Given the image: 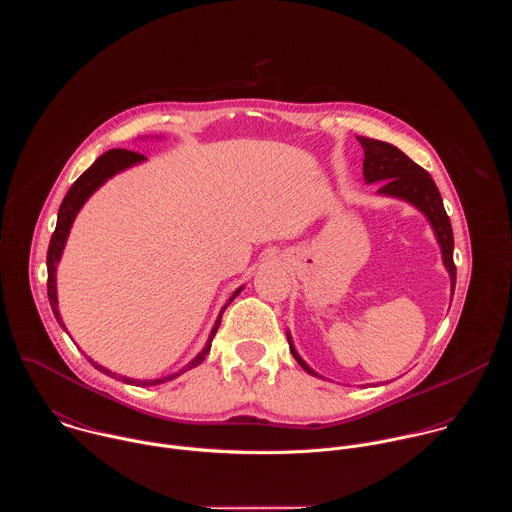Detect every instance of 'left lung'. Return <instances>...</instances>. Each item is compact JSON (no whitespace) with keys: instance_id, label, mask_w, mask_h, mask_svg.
<instances>
[{"instance_id":"left-lung-1","label":"left lung","mask_w":512,"mask_h":512,"mask_svg":"<svg viewBox=\"0 0 512 512\" xmlns=\"http://www.w3.org/2000/svg\"><path fill=\"white\" fill-rule=\"evenodd\" d=\"M360 141L362 150H364V162H362V172L367 182H381L379 192L405 198L411 204H415L427 218L437 235V241L442 245L444 253V263L452 275V291L456 287V265H454V233H452V223L450 216L444 208V200L440 190H437L435 182L431 180L429 172H425L421 166H417L413 160H409L399 148L371 139L364 135H356ZM289 350L294 354V358L300 362V367L316 375L308 364L298 356L294 344L289 340Z\"/></svg>"}]
</instances>
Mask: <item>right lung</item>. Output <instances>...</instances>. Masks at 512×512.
<instances>
[{
  "mask_svg": "<svg viewBox=\"0 0 512 512\" xmlns=\"http://www.w3.org/2000/svg\"><path fill=\"white\" fill-rule=\"evenodd\" d=\"M141 160H143V156L137 154V152H129V150H109L107 154H103L101 158H97V162H95L75 184L70 186V190L66 192L64 200H62V204H60V208H58V221H56V229H54L52 239H50V245H48L46 265H48V300H50L52 312H54V316H56V320L60 322L62 328H64V324H62L60 314H58V308H56V263H58L60 255H62V249H64L68 231H70V227H72V221H75V216H77V212L81 210V206L85 204V200H87L107 178H111L113 174H117V172L129 168V166H133V164H137V162H141ZM239 291H241V287L235 291L233 298L229 300V304L237 298ZM229 304H227V306H229ZM227 306L223 308V312L227 310ZM223 312H221V316H218V320H216V324H214V328H212V334H210L208 344L204 346V350L188 364L186 369H182L180 373L170 375V377H166V379H156V381H133V379H127V377H119V379H123V383L141 385V387H145V385H158V383L170 381V379H174V377L186 373L188 369L196 367V364H200V362L206 358V354H208V350H210V342H212V338H214L218 326H221ZM91 362H93V360H91ZM93 364H95V367H97L101 373L115 377L111 371L103 369L101 364H97V362H93Z\"/></svg>",
  "mask_w": 512,
  "mask_h": 512,
  "instance_id": "add662e5",
  "label": "right lung"
}]
</instances>
